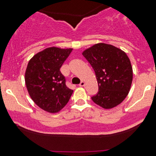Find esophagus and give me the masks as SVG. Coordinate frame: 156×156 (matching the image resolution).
<instances>
[{
	"label": "esophagus",
	"mask_w": 156,
	"mask_h": 156,
	"mask_svg": "<svg viewBox=\"0 0 156 156\" xmlns=\"http://www.w3.org/2000/svg\"><path fill=\"white\" fill-rule=\"evenodd\" d=\"M85 85H86V83L84 82V81H81V83H80V84H79L80 87H84V86H85Z\"/></svg>",
	"instance_id": "esophagus-1"
}]
</instances>
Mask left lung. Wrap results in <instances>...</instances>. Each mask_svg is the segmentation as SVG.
<instances>
[{
  "label": "left lung",
  "mask_w": 156,
  "mask_h": 156,
  "mask_svg": "<svg viewBox=\"0 0 156 156\" xmlns=\"http://www.w3.org/2000/svg\"><path fill=\"white\" fill-rule=\"evenodd\" d=\"M95 72L99 91L91 97L103 108L120 104L130 91L133 69L126 53L104 43L94 44L82 53Z\"/></svg>",
  "instance_id": "8db88e82"
}]
</instances>
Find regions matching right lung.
Segmentation results:
<instances>
[{
	"label": "right lung",
	"instance_id": "add662e5",
	"mask_svg": "<svg viewBox=\"0 0 156 156\" xmlns=\"http://www.w3.org/2000/svg\"><path fill=\"white\" fill-rule=\"evenodd\" d=\"M72 48L52 47L34 55L29 60L25 81L31 100L44 111L56 113L69 102L73 90L66 85L60 69Z\"/></svg>",
	"mask_w": 156,
	"mask_h": 156
}]
</instances>
